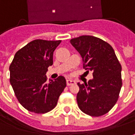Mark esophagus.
Here are the masks:
<instances>
[{
	"label": "esophagus",
	"mask_w": 135,
	"mask_h": 135,
	"mask_svg": "<svg viewBox=\"0 0 135 135\" xmlns=\"http://www.w3.org/2000/svg\"><path fill=\"white\" fill-rule=\"evenodd\" d=\"M75 83V81L72 80L71 79H68L66 80V85H73V84Z\"/></svg>",
	"instance_id": "1"
}]
</instances>
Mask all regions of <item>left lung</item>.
I'll return each mask as SVG.
<instances>
[{
	"mask_svg": "<svg viewBox=\"0 0 135 135\" xmlns=\"http://www.w3.org/2000/svg\"><path fill=\"white\" fill-rule=\"evenodd\" d=\"M70 43L83 61V68L93 71L94 79L78 83V107L84 113L94 117L107 113L116 104L122 86L121 65L113 47L93 36L71 38ZM86 71V72H87Z\"/></svg>",
	"mask_w": 135,
	"mask_h": 135,
	"instance_id": "1",
	"label": "left lung"
}]
</instances>
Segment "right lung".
<instances>
[{
    "label": "right lung",
    "mask_w": 135,
    "mask_h": 135,
    "mask_svg": "<svg viewBox=\"0 0 135 135\" xmlns=\"http://www.w3.org/2000/svg\"><path fill=\"white\" fill-rule=\"evenodd\" d=\"M61 40L36 39L16 52L9 66L10 83L18 102L37 114L51 111L66 86L64 77L47 83L45 75L53 64V52Z\"/></svg>",
    "instance_id": "1"
}]
</instances>
